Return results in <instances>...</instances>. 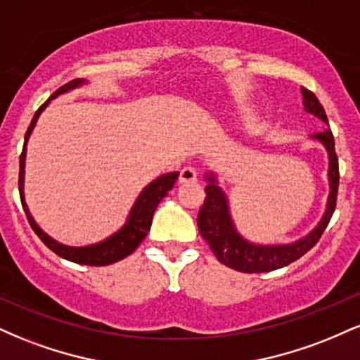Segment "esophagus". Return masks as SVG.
I'll return each instance as SVG.
<instances>
[{
	"label": "esophagus",
	"mask_w": 360,
	"mask_h": 360,
	"mask_svg": "<svg viewBox=\"0 0 360 360\" xmlns=\"http://www.w3.org/2000/svg\"><path fill=\"white\" fill-rule=\"evenodd\" d=\"M198 174H196V169L193 167H183L179 172V183L188 184V183H196Z\"/></svg>",
	"instance_id": "1"
}]
</instances>
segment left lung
I'll return each mask as SVG.
<instances>
[{"label": "left lung", "mask_w": 360, "mask_h": 360, "mask_svg": "<svg viewBox=\"0 0 360 360\" xmlns=\"http://www.w3.org/2000/svg\"><path fill=\"white\" fill-rule=\"evenodd\" d=\"M301 94H303V105L304 111L315 115L321 122L328 123L326 113L318 101V98L311 91L307 88H301ZM313 139L320 140L323 143L326 150H328L330 159V196L328 205H326L325 217L318 223V226L311 233L301 240L289 243V245H254V243L247 242L245 238L240 237L235 230L232 218H230L229 203H226L225 194L217 186L214 176H206L208 184H206L205 193V203L201 206L200 213H198V229H200L201 237L208 242L210 249L213 250L214 257L225 264L226 267H232L235 271L240 272H269L274 269H281V267L288 266V264L295 262L300 257H303L309 249L316 245L323 235L325 229L328 226L330 218H332L333 212L337 206V193H338V157L335 152V140H333V134L330 128H326L321 134L311 135Z\"/></svg>", "instance_id": "left-lung-1"}]
</instances>
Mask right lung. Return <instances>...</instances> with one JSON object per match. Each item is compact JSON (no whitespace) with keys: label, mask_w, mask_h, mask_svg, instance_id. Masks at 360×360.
I'll return each mask as SVG.
<instances>
[{"label":"right lung","mask_w":360,"mask_h":360,"mask_svg":"<svg viewBox=\"0 0 360 360\" xmlns=\"http://www.w3.org/2000/svg\"><path fill=\"white\" fill-rule=\"evenodd\" d=\"M82 82H84L82 79L69 81L68 84H64L62 88H59L52 94L51 100L52 98H56L57 94L64 93V91L76 88V86L82 84ZM51 100L45 101L44 105L37 110L34 118H32L30 127H28L27 134H25L23 150H22V155H20V174H18V189H20L22 206L25 213H27L28 223H30V226L34 229L37 237H39L40 240H42L45 245L53 252V254H57L59 257L65 260H71V262L84 264V266H110V264H115L118 262V260L128 257V255H130L131 252L140 245V242L147 237V232L150 230L152 217H154L157 205L160 203V200H162V198L171 191L172 186L176 184V179L177 176H179V172H169V174H164L160 176L159 179L152 181V183L143 189L142 194L139 196L137 203H135L134 208H131L130 217H128V221L125 223V226H123L118 233H115L113 237H110L108 240L96 243V245H89V247H68V245H62L59 242L52 240L49 235H45L42 230L37 226L34 218H32L30 213H28V208L27 205H25V198H23V172H25V150H27V140L30 137L32 130H34L37 118H39V115L42 113V110L49 105V101Z\"/></svg>","instance_id":"1"}]
</instances>
